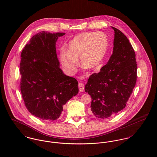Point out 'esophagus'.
Listing matches in <instances>:
<instances>
[{"label": "esophagus", "mask_w": 157, "mask_h": 157, "mask_svg": "<svg viewBox=\"0 0 157 157\" xmlns=\"http://www.w3.org/2000/svg\"><path fill=\"white\" fill-rule=\"evenodd\" d=\"M78 88H79V91L80 92H83L85 90V85L84 84H83V83L82 82H79L78 83Z\"/></svg>", "instance_id": "1"}]
</instances>
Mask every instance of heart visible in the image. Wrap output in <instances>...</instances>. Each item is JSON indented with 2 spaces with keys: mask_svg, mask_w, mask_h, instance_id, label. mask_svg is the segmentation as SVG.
Instances as JSON below:
<instances>
[{
  "mask_svg": "<svg viewBox=\"0 0 157 157\" xmlns=\"http://www.w3.org/2000/svg\"><path fill=\"white\" fill-rule=\"evenodd\" d=\"M109 40L103 32L83 33L76 36L69 43L68 52L62 55L63 66L69 73L75 72L82 65L94 69L100 65L106 54Z\"/></svg>",
  "mask_w": 157,
  "mask_h": 157,
  "instance_id": "1",
  "label": "heart"
}]
</instances>
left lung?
Segmentation results:
<instances>
[{
  "instance_id": "8db88e82",
  "label": "left lung",
  "mask_w": 157,
  "mask_h": 157,
  "mask_svg": "<svg viewBox=\"0 0 157 157\" xmlns=\"http://www.w3.org/2000/svg\"><path fill=\"white\" fill-rule=\"evenodd\" d=\"M112 28L115 33L113 53L100 71L90 76L85 87L92 98L91 112L99 118H108L123 110L136 82L134 48L121 31Z\"/></svg>"
}]
</instances>
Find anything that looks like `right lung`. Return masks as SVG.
I'll return each instance as SVG.
<instances>
[{
	"label": "right lung",
	"mask_w": 157,
	"mask_h": 157,
	"mask_svg": "<svg viewBox=\"0 0 157 157\" xmlns=\"http://www.w3.org/2000/svg\"><path fill=\"white\" fill-rule=\"evenodd\" d=\"M64 33L42 31L24 47L20 63L21 90L25 105L42 120L59 118L63 106L78 92V82L60 68L56 43Z\"/></svg>",
	"instance_id": "obj_1"
}]
</instances>
